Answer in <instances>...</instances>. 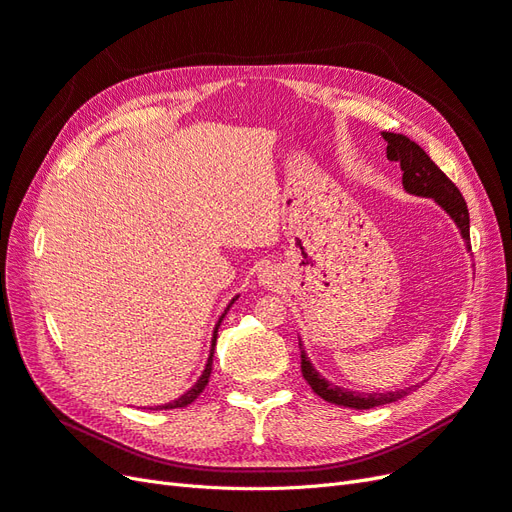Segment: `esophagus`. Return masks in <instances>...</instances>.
Masks as SVG:
<instances>
[{
	"label": "esophagus",
	"mask_w": 512,
	"mask_h": 512,
	"mask_svg": "<svg viewBox=\"0 0 512 512\" xmlns=\"http://www.w3.org/2000/svg\"><path fill=\"white\" fill-rule=\"evenodd\" d=\"M273 277H275V273H273V271H269V269H264V271H262V275H260V279H262L264 283H271V281H273Z\"/></svg>",
	"instance_id": "esophagus-1"
}]
</instances>
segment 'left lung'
Here are the masks:
<instances>
[{"label": "left lung", "mask_w": 512, "mask_h": 512, "mask_svg": "<svg viewBox=\"0 0 512 512\" xmlns=\"http://www.w3.org/2000/svg\"><path fill=\"white\" fill-rule=\"evenodd\" d=\"M382 136L388 142L386 157L401 163L405 191L420 197H433L439 206L454 218L468 245L470 243L468 208L458 187L437 168V163L428 157L424 149L418 147L414 140L393 132H382ZM298 346H300V370L304 380L309 382L313 391L327 403H334L340 407H353V410H370V407L399 401L405 395H410L416 388V386L399 388V391H393V393H355V391H349V388L334 386L332 382H327L325 378L319 376L309 357H306V353L302 351V342H298Z\"/></svg>", "instance_id": "left-lung-1"}]
</instances>
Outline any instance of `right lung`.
<instances>
[{"label":"right lung","mask_w":512,"mask_h":512,"mask_svg":"<svg viewBox=\"0 0 512 512\" xmlns=\"http://www.w3.org/2000/svg\"><path fill=\"white\" fill-rule=\"evenodd\" d=\"M235 302V298L231 300V304ZM231 304L227 306V311L231 309ZM227 311L222 313V317L227 315ZM222 317H220V321H222ZM220 321H218V325H220ZM218 325H216V330H214V338H212V351H210V357H208V363H206V370H203V374H201V378L195 382V386L191 388V391H187L185 395L182 397H178L176 401H172V403H166V405H157V410H176V407H187L189 403H193L201 393H203V388L208 386V382H210V374H212V357H214V346H216V332H218Z\"/></svg>","instance_id":"right-lung-1"}]
</instances>
